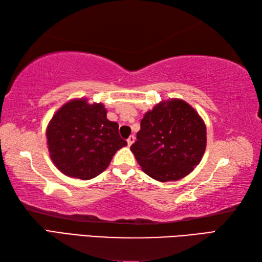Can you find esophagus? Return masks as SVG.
Segmentation results:
<instances>
[{
	"label": "esophagus",
	"mask_w": 262,
	"mask_h": 262,
	"mask_svg": "<svg viewBox=\"0 0 262 262\" xmlns=\"http://www.w3.org/2000/svg\"><path fill=\"white\" fill-rule=\"evenodd\" d=\"M135 142V137L134 136H129V137H128V140H127V144H128V146H130L132 145V144L133 143H134Z\"/></svg>",
	"instance_id": "obj_1"
}]
</instances>
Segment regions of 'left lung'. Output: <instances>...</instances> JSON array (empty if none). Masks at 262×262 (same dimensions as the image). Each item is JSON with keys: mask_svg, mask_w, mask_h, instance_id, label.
Instances as JSON below:
<instances>
[{"mask_svg": "<svg viewBox=\"0 0 262 262\" xmlns=\"http://www.w3.org/2000/svg\"><path fill=\"white\" fill-rule=\"evenodd\" d=\"M206 135V125L196 109L185 100L172 98L145 113L130 149L147 176L161 182L177 181L200 163Z\"/></svg>", "mask_w": 262, "mask_h": 262, "instance_id": "1", "label": "left lung"}]
</instances>
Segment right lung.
Wrapping results in <instances>:
<instances>
[{"label": "right lung", "instance_id": "obj_1", "mask_svg": "<svg viewBox=\"0 0 262 262\" xmlns=\"http://www.w3.org/2000/svg\"><path fill=\"white\" fill-rule=\"evenodd\" d=\"M118 128L107 118L103 103L72 99L48 122L49 157L63 174L90 180L107 169L115 153L127 145Z\"/></svg>", "mask_w": 262, "mask_h": 262}]
</instances>
